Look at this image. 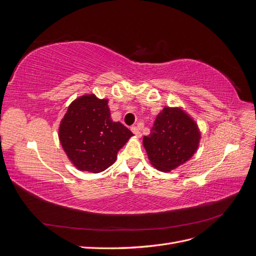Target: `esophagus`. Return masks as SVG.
<instances>
[{
    "label": "esophagus",
    "mask_w": 256,
    "mask_h": 256,
    "mask_svg": "<svg viewBox=\"0 0 256 256\" xmlns=\"http://www.w3.org/2000/svg\"><path fill=\"white\" fill-rule=\"evenodd\" d=\"M131 131H132V132H134L138 138H141L142 132H141V130H140V128H138V127H136V126L131 127Z\"/></svg>",
    "instance_id": "34e87169"
}]
</instances>
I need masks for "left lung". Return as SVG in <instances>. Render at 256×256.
<instances>
[{
    "label": "left lung",
    "instance_id": "left-lung-1",
    "mask_svg": "<svg viewBox=\"0 0 256 256\" xmlns=\"http://www.w3.org/2000/svg\"><path fill=\"white\" fill-rule=\"evenodd\" d=\"M200 132L198 124L180 106H164L157 115L143 146L150 164L170 172L187 162L198 148Z\"/></svg>",
    "mask_w": 256,
    "mask_h": 256
}]
</instances>
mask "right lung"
<instances>
[{"label":"right lung","instance_id":"right-lung-1","mask_svg":"<svg viewBox=\"0 0 256 256\" xmlns=\"http://www.w3.org/2000/svg\"><path fill=\"white\" fill-rule=\"evenodd\" d=\"M134 136L113 122L108 99L85 94L69 104L58 128V138L68 159L80 171L100 173L112 166L118 152Z\"/></svg>","mask_w":256,"mask_h":256}]
</instances>
